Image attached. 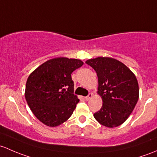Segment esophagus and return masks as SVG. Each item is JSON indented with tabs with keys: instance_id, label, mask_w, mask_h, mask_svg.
Instances as JSON below:
<instances>
[{
	"instance_id": "1",
	"label": "esophagus",
	"mask_w": 157,
	"mask_h": 157,
	"mask_svg": "<svg viewBox=\"0 0 157 157\" xmlns=\"http://www.w3.org/2000/svg\"><path fill=\"white\" fill-rule=\"evenodd\" d=\"M92 97H93V94L90 93V94H88L87 97H85V99L86 100V101H88V100L90 99V98H91Z\"/></svg>"
}]
</instances>
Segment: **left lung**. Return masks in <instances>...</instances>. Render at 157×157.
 <instances>
[{"mask_svg": "<svg viewBox=\"0 0 157 157\" xmlns=\"http://www.w3.org/2000/svg\"><path fill=\"white\" fill-rule=\"evenodd\" d=\"M98 78V94L102 107L94 114L95 119L108 128L122 125L138 101L139 88L135 74L120 61L111 57H97L86 61Z\"/></svg>", "mask_w": 157, "mask_h": 157, "instance_id": "1", "label": "left lung"}]
</instances>
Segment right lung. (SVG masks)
Here are the masks:
<instances>
[{
  "label": "right lung",
  "instance_id": "obj_1",
  "mask_svg": "<svg viewBox=\"0 0 157 157\" xmlns=\"http://www.w3.org/2000/svg\"><path fill=\"white\" fill-rule=\"evenodd\" d=\"M83 63L78 59L56 57L44 63L29 75L25 100L35 117L44 125L58 126L72 116L79 100L73 94L71 74Z\"/></svg>",
  "mask_w": 157,
  "mask_h": 157
}]
</instances>
